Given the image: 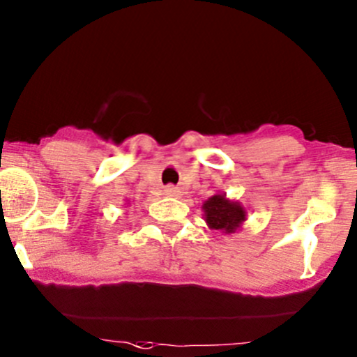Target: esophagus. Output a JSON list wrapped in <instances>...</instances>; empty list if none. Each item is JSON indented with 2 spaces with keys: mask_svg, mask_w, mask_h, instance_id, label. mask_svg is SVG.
I'll list each match as a JSON object with an SVG mask.
<instances>
[{
  "mask_svg": "<svg viewBox=\"0 0 357 357\" xmlns=\"http://www.w3.org/2000/svg\"><path fill=\"white\" fill-rule=\"evenodd\" d=\"M164 193H166L167 197H179V195H181V190L176 188V186H167V188L164 190Z\"/></svg>",
  "mask_w": 357,
  "mask_h": 357,
  "instance_id": "obj_1",
  "label": "esophagus"
}]
</instances>
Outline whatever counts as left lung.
I'll list each match as a JSON object with an SVG mask.
<instances>
[{
    "mask_svg": "<svg viewBox=\"0 0 357 357\" xmlns=\"http://www.w3.org/2000/svg\"><path fill=\"white\" fill-rule=\"evenodd\" d=\"M204 219L210 229L234 234L246 222L248 212L239 202L229 200L226 193H215L204 202Z\"/></svg>",
    "mask_w": 357,
    "mask_h": 357,
    "instance_id": "left-lung-1",
    "label": "left lung"
}]
</instances>
